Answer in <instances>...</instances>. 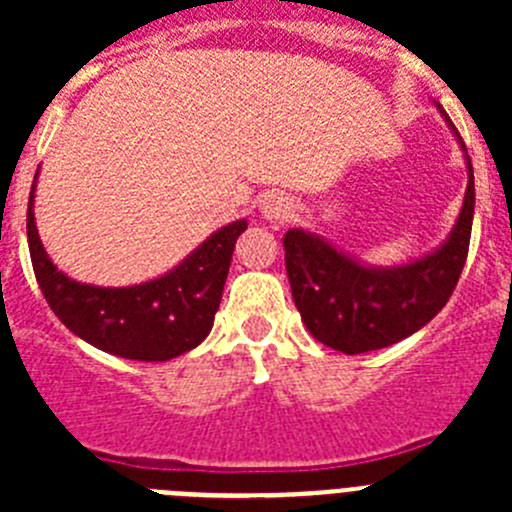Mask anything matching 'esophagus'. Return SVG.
Segmentation results:
<instances>
[{"label":"esophagus","instance_id":"esophagus-1","mask_svg":"<svg viewBox=\"0 0 512 512\" xmlns=\"http://www.w3.org/2000/svg\"><path fill=\"white\" fill-rule=\"evenodd\" d=\"M261 212H264V217L271 220V223H284V220L295 215V202L284 192H269L261 200Z\"/></svg>","mask_w":512,"mask_h":512}]
</instances>
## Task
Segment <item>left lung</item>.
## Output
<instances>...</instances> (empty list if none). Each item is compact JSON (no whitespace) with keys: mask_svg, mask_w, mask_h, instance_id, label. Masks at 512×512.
Wrapping results in <instances>:
<instances>
[{"mask_svg":"<svg viewBox=\"0 0 512 512\" xmlns=\"http://www.w3.org/2000/svg\"><path fill=\"white\" fill-rule=\"evenodd\" d=\"M456 138L464 148L459 133ZM467 169V194L449 241L413 264L372 269L336 251L318 235L305 230L284 235L292 297L312 336L354 356L392 346L436 318L467 264L474 217V171L469 156Z\"/></svg>","mask_w":512,"mask_h":512,"instance_id":"8db88e82","label":"left lung"}]
</instances>
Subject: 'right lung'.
<instances>
[{"instance_id":"obj_1","label":"right lung","mask_w":512,"mask_h":512,"mask_svg":"<svg viewBox=\"0 0 512 512\" xmlns=\"http://www.w3.org/2000/svg\"><path fill=\"white\" fill-rule=\"evenodd\" d=\"M33 192L27 202V246L45 302L71 333L107 354L133 361H169L200 346L223 300L238 235L235 220L212 233L164 277L135 287H92L69 279L48 259L38 238Z\"/></svg>"}]
</instances>
